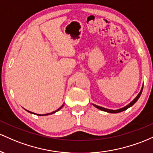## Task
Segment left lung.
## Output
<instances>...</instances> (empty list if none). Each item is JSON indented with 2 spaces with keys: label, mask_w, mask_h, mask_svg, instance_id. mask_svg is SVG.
Here are the masks:
<instances>
[{
  "label": "left lung",
  "mask_w": 153,
  "mask_h": 153,
  "mask_svg": "<svg viewBox=\"0 0 153 153\" xmlns=\"http://www.w3.org/2000/svg\"><path fill=\"white\" fill-rule=\"evenodd\" d=\"M142 90H143V85H142L141 90H140V92H139V94H138V95H137V97H135V98L133 100H132L131 102H130V103H128V104L127 105L124 106V107L121 108H119V109H117V110H111V109H108V108H105L101 107V106H99V105H95V104H93V103H92V104L93 105V106H95V108H97V109L101 110V111H105V112L111 113V114H117V113H120V112H122V111H126V110L128 109V108L131 107V106L133 105L134 104L135 102H136L137 100H138V99L140 98V95H141V94H142Z\"/></svg>",
  "instance_id": "1"
}]
</instances>
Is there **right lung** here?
<instances>
[{"label": "right lung", "instance_id": "add662e5", "mask_svg": "<svg viewBox=\"0 0 153 153\" xmlns=\"http://www.w3.org/2000/svg\"><path fill=\"white\" fill-rule=\"evenodd\" d=\"M64 105V103H63L62 105L61 106V107L59 108L58 109H57L56 110V111H53V112H51V113H49V114H35V113H32V112H31V111H27V110H26V111H27V112H29V113H30V114H35V115H37V116H48V115H51V114H55V113L56 112H57V111H59V110H61V108H63V106Z\"/></svg>", "mask_w": 153, "mask_h": 153}]
</instances>
